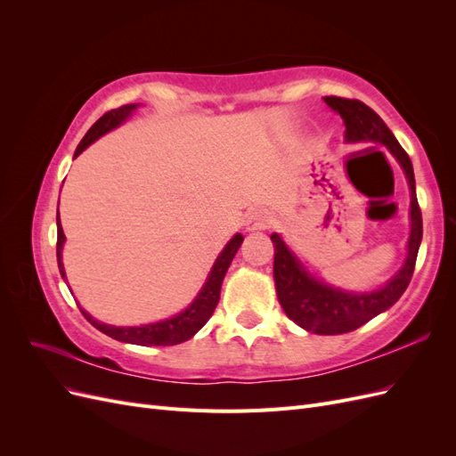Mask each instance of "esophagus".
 I'll list each match as a JSON object with an SVG mask.
<instances>
[{
	"label": "esophagus",
	"instance_id": "obj_1",
	"mask_svg": "<svg viewBox=\"0 0 456 456\" xmlns=\"http://www.w3.org/2000/svg\"><path fill=\"white\" fill-rule=\"evenodd\" d=\"M272 224V215L266 209H255L249 216H247V230L256 232V230H266Z\"/></svg>",
	"mask_w": 456,
	"mask_h": 456
}]
</instances>
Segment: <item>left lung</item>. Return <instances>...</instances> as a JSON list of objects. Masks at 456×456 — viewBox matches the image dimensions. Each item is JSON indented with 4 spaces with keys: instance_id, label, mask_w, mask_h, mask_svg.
Returning a JSON list of instances; mask_svg holds the SVG:
<instances>
[{
    "instance_id": "8db88e82",
    "label": "left lung",
    "mask_w": 456,
    "mask_h": 456,
    "mask_svg": "<svg viewBox=\"0 0 456 456\" xmlns=\"http://www.w3.org/2000/svg\"><path fill=\"white\" fill-rule=\"evenodd\" d=\"M323 101L340 114L344 127H346V133H344L346 142H377L392 151V156L403 167L411 190V236L405 265L377 291L348 293L315 280L278 233H272L275 293H278V300L289 320L315 335H342L355 330L380 312L388 310L405 293L412 272H415L422 241V215L417 201L412 163L375 110H370L362 101L340 99V96H325Z\"/></svg>"
}]
</instances>
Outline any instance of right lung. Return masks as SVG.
Segmentation results:
<instances>
[{"instance_id":"1","label":"right lung","mask_w":456,"mask_h":456,"mask_svg":"<svg viewBox=\"0 0 456 456\" xmlns=\"http://www.w3.org/2000/svg\"><path fill=\"white\" fill-rule=\"evenodd\" d=\"M136 106L139 104L119 106L116 110H110V112H106L101 119H96L94 126L87 131V134L77 144L74 158H77L81 151H84L89 144H93L96 139H101L102 134L121 126V123L133 114V110H136ZM64 240L66 238H64V232L61 226V216L57 211V260H59V272L62 275V280L66 281V272H64V265H62ZM241 241H243V236L241 233H236V236H233L226 243L223 253L216 256L209 275H207V281L201 287L198 297L194 298V302H191V305L186 310H183L181 314L169 317V320L158 322V323H148V325H141V327H116V325H106V323L96 322L94 317L89 315L84 308H79V310L86 315V320L93 327H96L101 333L112 337L116 340L139 344V346H175V344H181V342L194 337L198 330L207 322H209V317L213 315V312L218 305L223 280L232 265V258L236 256V253L240 249Z\"/></svg>"}]
</instances>
